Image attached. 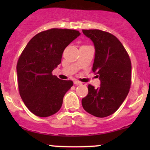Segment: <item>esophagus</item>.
Listing matches in <instances>:
<instances>
[{
	"label": "esophagus",
	"mask_w": 150,
	"mask_h": 150,
	"mask_svg": "<svg viewBox=\"0 0 150 150\" xmlns=\"http://www.w3.org/2000/svg\"><path fill=\"white\" fill-rule=\"evenodd\" d=\"M74 84H75V85H81V84H82V83L80 82V81H74Z\"/></svg>",
	"instance_id": "obj_1"
}]
</instances>
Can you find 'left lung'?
Masks as SVG:
<instances>
[{
    "label": "left lung",
    "instance_id": "left-lung-1",
    "mask_svg": "<svg viewBox=\"0 0 150 150\" xmlns=\"http://www.w3.org/2000/svg\"><path fill=\"white\" fill-rule=\"evenodd\" d=\"M95 48L92 70L100 80V87L88 86V93L82 99L83 107L95 117L113 114L126 98L131 83L129 56L115 35L99 30H83Z\"/></svg>",
    "mask_w": 150,
    "mask_h": 150
}]
</instances>
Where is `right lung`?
<instances>
[{
	"label": "right lung",
	"mask_w": 150,
	"mask_h": 150,
	"mask_svg": "<svg viewBox=\"0 0 150 150\" xmlns=\"http://www.w3.org/2000/svg\"><path fill=\"white\" fill-rule=\"evenodd\" d=\"M81 33L53 28L35 35L27 44L16 65L19 94L26 107L38 117H48L61 108L63 98L73 85L52 71L61 63L64 50Z\"/></svg>",
	"instance_id": "right-lung-1"
}]
</instances>
